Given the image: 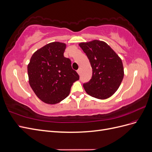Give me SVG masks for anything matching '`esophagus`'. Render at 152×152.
<instances>
[{
    "mask_svg": "<svg viewBox=\"0 0 152 152\" xmlns=\"http://www.w3.org/2000/svg\"><path fill=\"white\" fill-rule=\"evenodd\" d=\"M77 73H78V74H79V75H80V72H81V70H80V68H79V69H78V70H77Z\"/></svg>",
    "mask_w": 152,
    "mask_h": 152,
    "instance_id": "esophagus-1",
    "label": "esophagus"
}]
</instances>
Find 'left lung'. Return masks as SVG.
Returning <instances> with one entry per match:
<instances>
[{
	"label": "left lung",
	"mask_w": 152,
	"mask_h": 152,
	"mask_svg": "<svg viewBox=\"0 0 152 152\" xmlns=\"http://www.w3.org/2000/svg\"><path fill=\"white\" fill-rule=\"evenodd\" d=\"M79 45L86 54L93 69L91 79L83 84L86 92L99 99L110 98L117 91L123 80L122 59L103 41L94 40Z\"/></svg>",
	"instance_id": "obj_1"
}]
</instances>
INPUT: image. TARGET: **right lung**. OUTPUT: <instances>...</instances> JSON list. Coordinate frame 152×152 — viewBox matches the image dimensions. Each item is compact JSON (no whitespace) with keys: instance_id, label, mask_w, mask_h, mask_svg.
<instances>
[{"instance_id":"obj_1","label":"right lung","mask_w":152,"mask_h":152,"mask_svg":"<svg viewBox=\"0 0 152 152\" xmlns=\"http://www.w3.org/2000/svg\"><path fill=\"white\" fill-rule=\"evenodd\" d=\"M65 43L48 44L33 54L28 65L30 87L43 102L54 104L70 94L79 75L72 68L70 59L64 57Z\"/></svg>"}]
</instances>
